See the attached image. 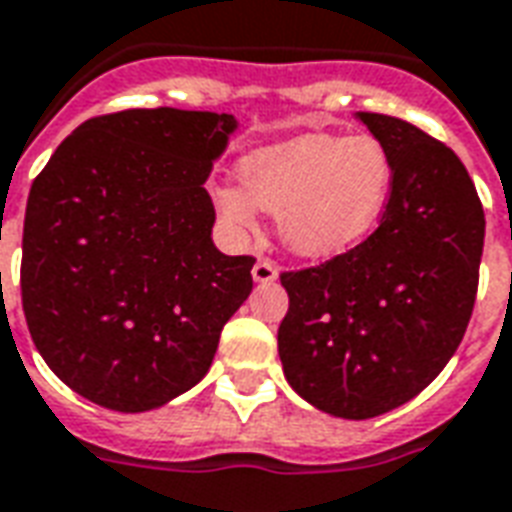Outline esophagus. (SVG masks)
Segmentation results:
<instances>
[{"mask_svg":"<svg viewBox=\"0 0 512 512\" xmlns=\"http://www.w3.org/2000/svg\"><path fill=\"white\" fill-rule=\"evenodd\" d=\"M276 276H279V268H276L274 260H268V257H260L252 268V279H255L257 285H268V282H274Z\"/></svg>","mask_w":512,"mask_h":512,"instance_id":"esophagus-1","label":"esophagus"}]
</instances>
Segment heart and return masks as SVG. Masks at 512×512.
Segmentation results:
<instances>
[{
  "label": "heart",
  "mask_w": 512,
  "mask_h": 512,
  "mask_svg": "<svg viewBox=\"0 0 512 512\" xmlns=\"http://www.w3.org/2000/svg\"><path fill=\"white\" fill-rule=\"evenodd\" d=\"M396 181L385 143L372 135L306 132L246 154L238 187L217 192V208L241 233L255 208L276 214V230L293 255L333 257L358 246L380 222Z\"/></svg>",
  "instance_id": "obj_1"
}]
</instances>
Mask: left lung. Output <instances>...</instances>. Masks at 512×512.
Returning a JSON list of instances; mask_svg holds the SVG:
<instances>
[{"label": "left lung", "mask_w": 512, "mask_h": 512, "mask_svg": "<svg viewBox=\"0 0 512 512\" xmlns=\"http://www.w3.org/2000/svg\"><path fill=\"white\" fill-rule=\"evenodd\" d=\"M358 119L391 151V200L350 252L279 276L290 309L276 336L293 391L347 420L396 410L445 369L472 317L486 236L453 149L396 116Z\"/></svg>", "instance_id": "left-lung-1"}]
</instances>
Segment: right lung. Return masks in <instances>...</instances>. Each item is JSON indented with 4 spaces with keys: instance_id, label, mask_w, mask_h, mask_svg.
<instances>
[{
    "instance_id": "add662e5",
    "label": "right lung",
    "mask_w": 512,
    "mask_h": 512,
    "mask_svg": "<svg viewBox=\"0 0 512 512\" xmlns=\"http://www.w3.org/2000/svg\"><path fill=\"white\" fill-rule=\"evenodd\" d=\"M230 113L132 108L83 121L34 179L21 301L34 347L83 399L168 404L206 377L255 257L211 241Z\"/></svg>"
}]
</instances>
